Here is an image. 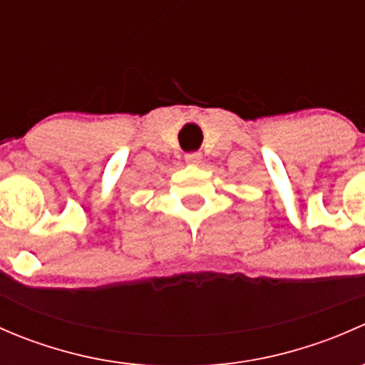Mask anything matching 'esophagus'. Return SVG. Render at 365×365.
<instances>
[{
  "label": "esophagus",
  "mask_w": 365,
  "mask_h": 365,
  "mask_svg": "<svg viewBox=\"0 0 365 365\" xmlns=\"http://www.w3.org/2000/svg\"><path fill=\"white\" fill-rule=\"evenodd\" d=\"M201 160H203V155H201L200 152H192V153H187L185 155L187 164L197 165V164H201Z\"/></svg>",
  "instance_id": "34e87169"
}]
</instances>
